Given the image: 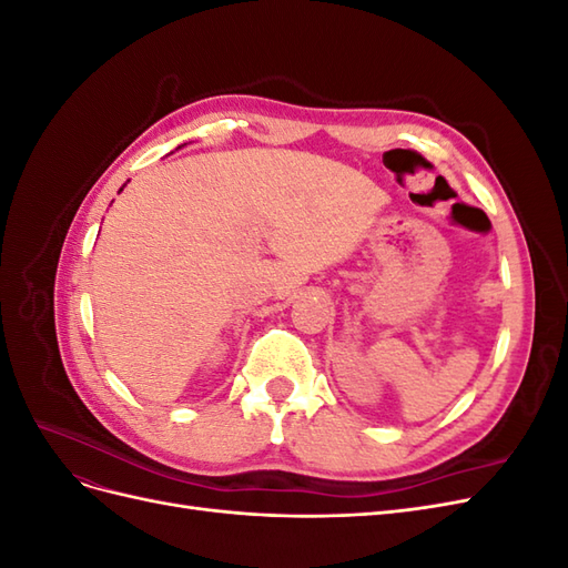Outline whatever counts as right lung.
I'll return each instance as SVG.
<instances>
[{
    "mask_svg": "<svg viewBox=\"0 0 568 568\" xmlns=\"http://www.w3.org/2000/svg\"><path fill=\"white\" fill-rule=\"evenodd\" d=\"M123 186H125V184H123ZM123 186H120V192H123Z\"/></svg>",
    "mask_w": 568,
    "mask_h": 568,
    "instance_id": "right-lung-1",
    "label": "right lung"
}]
</instances>
